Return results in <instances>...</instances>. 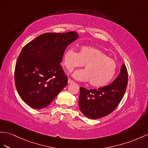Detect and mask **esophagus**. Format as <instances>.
<instances>
[{"label":"esophagus","mask_w":148,"mask_h":148,"mask_svg":"<svg viewBox=\"0 0 148 148\" xmlns=\"http://www.w3.org/2000/svg\"><path fill=\"white\" fill-rule=\"evenodd\" d=\"M67 82H68V84H72V83H74V82L73 81V80H71V79H68V81H67Z\"/></svg>","instance_id":"34e87169"}]
</instances>
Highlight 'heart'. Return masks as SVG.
<instances>
[{
  "mask_svg": "<svg viewBox=\"0 0 148 148\" xmlns=\"http://www.w3.org/2000/svg\"><path fill=\"white\" fill-rule=\"evenodd\" d=\"M64 66L69 71L85 64L86 69L77 70L72 74L76 80L88 82L94 87L104 86L114 76L117 64L99 49L82 46L77 52L74 48H69L63 56Z\"/></svg>",
  "mask_w": 148,
  "mask_h": 148,
  "instance_id": "b5f03b06",
  "label": "heart"
}]
</instances>
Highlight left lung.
<instances>
[{"mask_svg": "<svg viewBox=\"0 0 148 148\" xmlns=\"http://www.w3.org/2000/svg\"><path fill=\"white\" fill-rule=\"evenodd\" d=\"M127 85V71L123 63L119 74L108 86L88 90L81 87L79 108L88 118L97 119L111 113L123 99Z\"/></svg>", "mask_w": 148, "mask_h": 148, "instance_id": "8db88e82", "label": "left lung"}]
</instances>
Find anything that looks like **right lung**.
<instances>
[{
  "label": "right lung",
  "instance_id": "1",
  "mask_svg": "<svg viewBox=\"0 0 148 148\" xmlns=\"http://www.w3.org/2000/svg\"><path fill=\"white\" fill-rule=\"evenodd\" d=\"M79 37L75 32L45 33L22 49L15 69V84L30 107L47 106L67 86V77L60 64L67 47Z\"/></svg>",
  "mask_w": 148,
  "mask_h": 148
}]
</instances>
